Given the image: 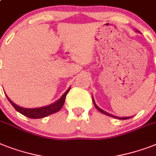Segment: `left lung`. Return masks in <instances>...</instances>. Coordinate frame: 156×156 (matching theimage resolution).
<instances>
[{
    "mask_svg": "<svg viewBox=\"0 0 156 156\" xmlns=\"http://www.w3.org/2000/svg\"><path fill=\"white\" fill-rule=\"evenodd\" d=\"M92 100H93L94 105V107H96V109H97V110H98V111H99L100 112H101V113L104 114V115H108V116H111V117H113V118H115V119H130V118L132 117V116H131V117H118V116H115V115H111V114H110V113H107V111H103V110H102V109H101V108H99V107H98V106H97V105H96L95 102H94V99L93 98H92Z\"/></svg>",
    "mask_w": 156,
    "mask_h": 156,
    "instance_id": "1",
    "label": "left lung"
}]
</instances>
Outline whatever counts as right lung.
I'll use <instances>...</instances> for the list:
<instances>
[{
	"instance_id": "right-lung-1",
	"label": "right lung",
	"mask_w": 156,
	"mask_h": 156,
	"mask_svg": "<svg viewBox=\"0 0 156 156\" xmlns=\"http://www.w3.org/2000/svg\"><path fill=\"white\" fill-rule=\"evenodd\" d=\"M69 89H70V87L66 91L65 93L63 94L62 96L58 101L54 102V103L48 105V106H45V107H37V108H25V107H19L16 104H15L14 102H12V100H10V98H9L8 96L6 95V97H7L9 102L12 104V107H14V109L16 111H18L19 113L25 115L26 117H29L30 119H41V118L46 117L48 115L56 113V112L60 111L63 105H64L66 96L67 93L69 92Z\"/></svg>"
}]
</instances>
